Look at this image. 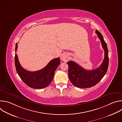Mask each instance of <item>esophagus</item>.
I'll list each match as a JSON object with an SVG mask.
<instances>
[{"label":"esophagus","instance_id":"obj_1","mask_svg":"<svg viewBox=\"0 0 122 122\" xmlns=\"http://www.w3.org/2000/svg\"><path fill=\"white\" fill-rule=\"evenodd\" d=\"M61 59L64 62H67L68 60H69V57H68V55L67 54H65L63 55L62 56H61Z\"/></svg>","mask_w":122,"mask_h":122}]
</instances>
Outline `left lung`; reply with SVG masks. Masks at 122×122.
Returning a JSON list of instances; mask_svg holds the SVG:
<instances>
[{
	"instance_id": "left-lung-1",
	"label": "left lung",
	"mask_w": 122,
	"mask_h": 122,
	"mask_svg": "<svg viewBox=\"0 0 122 122\" xmlns=\"http://www.w3.org/2000/svg\"><path fill=\"white\" fill-rule=\"evenodd\" d=\"M96 33L100 40L104 50V59L101 65L97 68L88 71L82 68L76 63L71 61L68 66V77L73 85L78 88H87L96 85L106 74L109 66L108 50L107 44L102 34L96 30Z\"/></svg>"
}]
</instances>
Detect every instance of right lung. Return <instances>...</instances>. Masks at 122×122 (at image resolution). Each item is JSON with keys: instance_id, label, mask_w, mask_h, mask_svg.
<instances>
[{"instance_id": "obj_1", "label": "right lung", "mask_w": 122, "mask_h": 122, "mask_svg": "<svg viewBox=\"0 0 122 122\" xmlns=\"http://www.w3.org/2000/svg\"><path fill=\"white\" fill-rule=\"evenodd\" d=\"M18 44H16L15 52ZM60 59L56 58L52 59L43 68L36 71H29L24 69L20 65L18 56L15 55V65L17 73L21 80L32 88L42 89L47 87L51 82L55 72L59 65Z\"/></svg>"}]
</instances>
